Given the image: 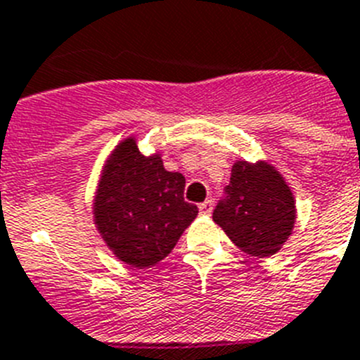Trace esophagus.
<instances>
[{
  "instance_id": "esophagus-1",
  "label": "esophagus",
  "mask_w": 360,
  "mask_h": 360,
  "mask_svg": "<svg viewBox=\"0 0 360 360\" xmlns=\"http://www.w3.org/2000/svg\"><path fill=\"white\" fill-rule=\"evenodd\" d=\"M200 212H202V214H211V212H212V202H211V200H205L203 203H200Z\"/></svg>"
}]
</instances>
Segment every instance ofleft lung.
<instances>
[{
	"label": "left lung",
	"mask_w": 360,
	"mask_h": 360,
	"mask_svg": "<svg viewBox=\"0 0 360 360\" xmlns=\"http://www.w3.org/2000/svg\"><path fill=\"white\" fill-rule=\"evenodd\" d=\"M212 219L243 252L272 256L294 229V195L274 165L238 160Z\"/></svg>",
	"instance_id": "8db88e82"
}]
</instances>
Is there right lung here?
I'll return each mask as SVG.
<instances>
[{
    "label": "right lung",
    "instance_id": "add662e5",
    "mask_svg": "<svg viewBox=\"0 0 360 360\" xmlns=\"http://www.w3.org/2000/svg\"><path fill=\"white\" fill-rule=\"evenodd\" d=\"M186 178L164 169L160 155L144 157L133 136L103 167L94 202L97 231L120 262L148 269L162 262L198 214L184 200Z\"/></svg>",
    "mask_w": 360,
    "mask_h": 360
}]
</instances>
